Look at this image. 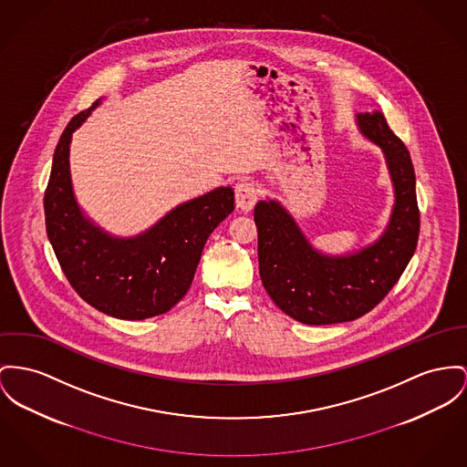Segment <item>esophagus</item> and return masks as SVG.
Masks as SVG:
<instances>
[{
    "label": "esophagus",
    "mask_w": 467,
    "mask_h": 467,
    "mask_svg": "<svg viewBox=\"0 0 467 467\" xmlns=\"http://www.w3.org/2000/svg\"><path fill=\"white\" fill-rule=\"evenodd\" d=\"M258 200V189L253 182H241L235 187V203L237 209L249 213Z\"/></svg>",
    "instance_id": "obj_1"
}]
</instances>
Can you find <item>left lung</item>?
Returning <instances> with one entry per match:
<instances>
[{
	"instance_id": "1",
	"label": "left lung",
	"mask_w": 467,
	"mask_h": 467,
	"mask_svg": "<svg viewBox=\"0 0 467 467\" xmlns=\"http://www.w3.org/2000/svg\"><path fill=\"white\" fill-rule=\"evenodd\" d=\"M356 125L382 150L395 192L389 221L372 244L327 254L311 244L278 200L254 205L262 283L283 313L308 326L356 320L375 308L402 276L418 244L416 177L404 143L380 111L358 113Z\"/></svg>"
}]
</instances>
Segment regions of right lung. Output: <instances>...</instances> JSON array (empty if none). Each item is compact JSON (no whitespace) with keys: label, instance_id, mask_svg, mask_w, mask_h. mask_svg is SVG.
<instances>
[{"label":"right lung","instance_id":"right-lung-1","mask_svg":"<svg viewBox=\"0 0 467 467\" xmlns=\"http://www.w3.org/2000/svg\"><path fill=\"white\" fill-rule=\"evenodd\" d=\"M100 104L76 115L63 130L44 196L46 230L72 288L95 310L143 320L171 310L186 296L202 251L234 211V189L216 187L171 209L149 230L119 237L79 207L70 179V141Z\"/></svg>","mask_w":467,"mask_h":467}]
</instances>
